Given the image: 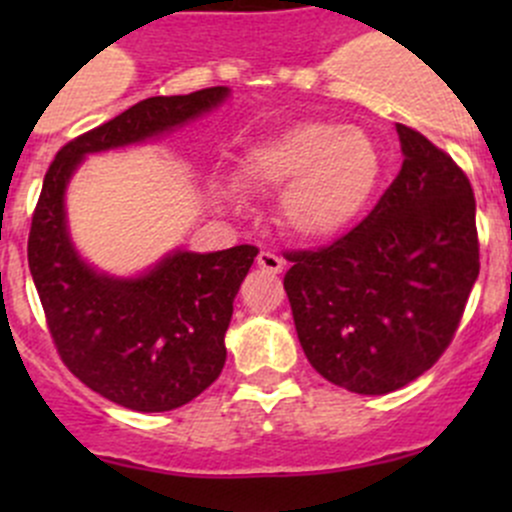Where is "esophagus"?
Returning a JSON list of instances; mask_svg holds the SVG:
<instances>
[{"mask_svg":"<svg viewBox=\"0 0 512 512\" xmlns=\"http://www.w3.org/2000/svg\"><path fill=\"white\" fill-rule=\"evenodd\" d=\"M257 267H260L262 272H270V275H280L285 262H282L275 252H260V255H257Z\"/></svg>","mask_w":512,"mask_h":512,"instance_id":"esophagus-1","label":"esophagus"}]
</instances>
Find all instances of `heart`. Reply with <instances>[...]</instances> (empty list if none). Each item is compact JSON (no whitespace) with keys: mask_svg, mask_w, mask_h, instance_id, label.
I'll return each mask as SVG.
<instances>
[{"mask_svg":"<svg viewBox=\"0 0 512 512\" xmlns=\"http://www.w3.org/2000/svg\"><path fill=\"white\" fill-rule=\"evenodd\" d=\"M381 180V156L369 133L334 121H299L247 148L237 183L252 193H277L282 220L304 240H332L361 218ZM215 198L240 210V193L220 183Z\"/></svg>","mask_w":512,"mask_h":512,"instance_id":"heart-1","label":"heart"}]
</instances>
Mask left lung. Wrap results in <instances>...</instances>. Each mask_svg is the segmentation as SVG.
Instances as JSON below:
<instances>
[{
    "mask_svg": "<svg viewBox=\"0 0 512 512\" xmlns=\"http://www.w3.org/2000/svg\"><path fill=\"white\" fill-rule=\"evenodd\" d=\"M399 175L364 223L317 252H289L285 289L309 364L381 396L446 352L478 280L476 198L466 173L396 123Z\"/></svg>",
    "mask_w": 512,
    "mask_h": 512,
    "instance_id": "obj_1",
    "label": "left lung"
}]
</instances>
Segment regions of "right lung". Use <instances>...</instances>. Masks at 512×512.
Here are the masks:
<instances>
[{
	"label": "right lung",
	"instance_id": "right-lung-1",
	"mask_svg": "<svg viewBox=\"0 0 512 512\" xmlns=\"http://www.w3.org/2000/svg\"><path fill=\"white\" fill-rule=\"evenodd\" d=\"M227 98V86L146 98L66 143L46 170L29 232V272L49 332L76 379L131 411H173L218 379L232 302L257 247H175L138 275H113L81 257L66 190L89 156L170 136Z\"/></svg>",
	"mask_w": 512,
	"mask_h": 512
}]
</instances>
